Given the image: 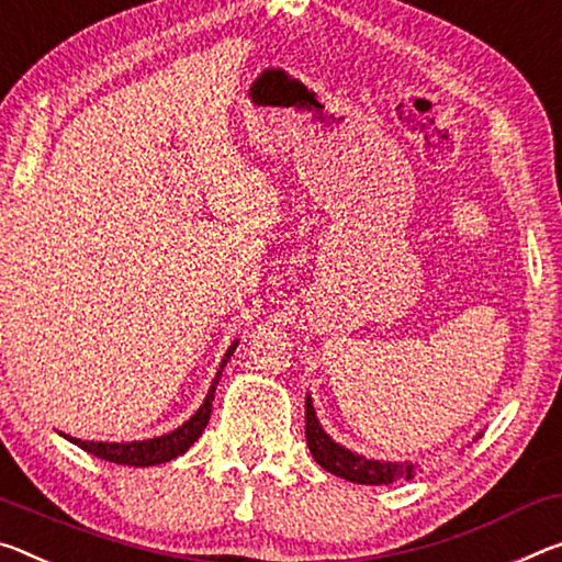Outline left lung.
<instances>
[{
  "label": "left lung",
  "instance_id": "8db88e82",
  "mask_svg": "<svg viewBox=\"0 0 562 562\" xmlns=\"http://www.w3.org/2000/svg\"><path fill=\"white\" fill-rule=\"evenodd\" d=\"M305 438L307 448L317 460V465H323L327 473L337 477L350 480V483L360 485H390L395 480H409L415 477V465L413 462H380V460H368L362 456H355V452L345 450L342 445L329 440V435L319 427L313 400H305Z\"/></svg>",
  "mask_w": 562,
  "mask_h": 562
}]
</instances>
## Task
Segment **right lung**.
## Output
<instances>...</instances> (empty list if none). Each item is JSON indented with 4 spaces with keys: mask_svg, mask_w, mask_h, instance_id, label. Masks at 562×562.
Listing matches in <instances>:
<instances>
[{
    "mask_svg": "<svg viewBox=\"0 0 562 562\" xmlns=\"http://www.w3.org/2000/svg\"><path fill=\"white\" fill-rule=\"evenodd\" d=\"M237 342L229 347L225 360H222L215 382H212L207 397H204L202 407L194 413L190 420H187L182 427H177V430L162 435V438H153V440H142V442H94V440H77V438H69L65 435L67 440H72L79 448L87 450L89 456H97L102 460H110V462H117V465H137V468H147V465H159V462H167L177 456H182V452L190 448V445L200 438L204 427L210 423V413H212V400H215V390H217V382L222 375V368H225L229 355L235 352Z\"/></svg>",
    "mask_w": 562,
    "mask_h": 562,
    "instance_id": "right-lung-1",
    "label": "right lung"
}]
</instances>
